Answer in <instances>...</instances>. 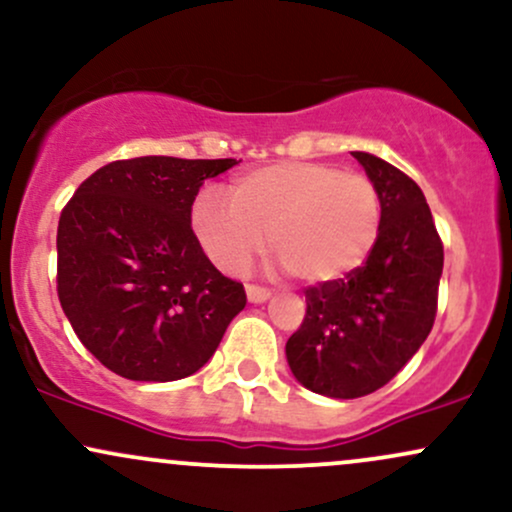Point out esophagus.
Listing matches in <instances>:
<instances>
[{
    "label": "esophagus",
    "instance_id": "34e87169",
    "mask_svg": "<svg viewBox=\"0 0 512 512\" xmlns=\"http://www.w3.org/2000/svg\"><path fill=\"white\" fill-rule=\"evenodd\" d=\"M245 291H248V301H252V303H264L269 296H272V291L264 289V286H257V284H248L245 286Z\"/></svg>",
    "mask_w": 512,
    "mask_h": 512
}]
</instances>
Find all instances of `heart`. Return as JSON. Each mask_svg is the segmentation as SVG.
<instances>
[{"label": "heart", "mask_w": 512, "mask_h": 512, "mask_svg": "<svg viewBox=\"0 0 512 512\" xmlns=\"http://www.w3.org/2000/svg\"><path fill=\"white\" fill-rule=\"evenodd\" d=\"M192 226L221 272H245L269 238L281 267L303 284L322 286L368 260L380 233V195L363 173L281 161L240 175L231 199L202 192Z\"/></svg>", "instance_id": "b5f03b06"}]
</instances>
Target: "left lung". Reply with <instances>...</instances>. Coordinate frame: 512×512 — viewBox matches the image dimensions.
I'll return each instance as SVG.
<instances>
[{"label": "left lung", "mask_w": 512, "mask_h": 512, "mask_svg": "<svg viewBox=\"0 0 512 512\" xmlns=\"http://www.w3.org/2000/svg\"><path fill=\"white\" fill-rule=\"evenodd\" d=\"M380 195V233L368 260L334 284L305 289V317L286 342L296 380L354 399L390 383L426 342L438 313L443 240L407 173L354 151Z\"/></svg>", "instance_id": "left-lung-1"}]
</instances>
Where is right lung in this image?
Listing matches in <instances>:
<instances>
[{
	"label": "right lung",
	"mask_w": 512,
	"mask_h": 512,
	"mask_svg": "<svg viewBox=\"0 0 512 512\" xmlns=\"http://www.w3.org/2000/svg\"><path fill=\"white\" fill-rule=\"evenodd\" d=\"M236 158L139 156L81 182L57 226V296L81 344L127 380L197 373L245 308L192 231L204 180Z\"/></svg>",
	"instance_id": "obj_1"
}]
</instances>
